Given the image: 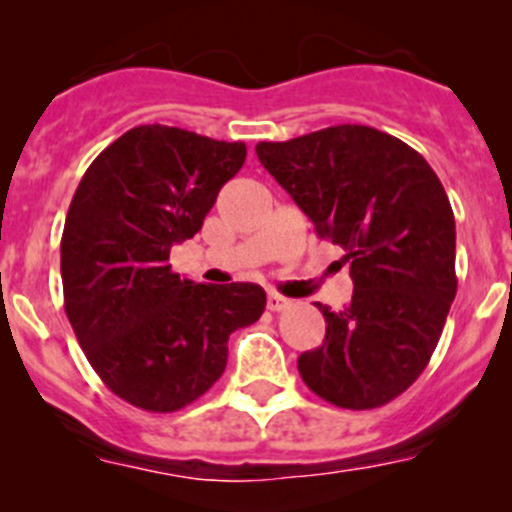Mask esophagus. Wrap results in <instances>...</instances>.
Listing matches in <instances>:
<instances>
[{
	"instance_id": "1",
	"label": "esophagus",
	"mask_w": 512,
	"mask_h": 512,
	"mask_svg": "<svg viewBox=\"0 0 512 512\" xmlns=\"http://www.w3.org/2000/svg\"><path fill=\"white\" fill-rule=\"evenodd\" d=\"M287 307H289L287 297H282V294H277V292L267 294V309H270V312H282V309H287Z\"/></svg>"
}]
</instances>
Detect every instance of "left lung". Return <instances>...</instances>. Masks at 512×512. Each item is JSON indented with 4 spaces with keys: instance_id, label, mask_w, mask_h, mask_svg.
Here are the masks:
<instances>
[{
    "instance_id": "obj_1",
    "label": "left lung",
    "mask_w": 512,
    "mask_h": 512,
    "mask_svg": "<svg viewBox=\"0 0 512 512\" xmlns=\"http://www.w3.org/2000/svg\"><path fill=\"white\" fill-rule=\"evenodd\" d=\"M267 173L319 237L344 250L352 304L332 312L322 347L304 352V384L339 409H376L431 361L456 297V220L421 153L371 126H329L257 143Z\"/></svg>"
}]
</instances>
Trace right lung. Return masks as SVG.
I'll return each instance as SVG.
<instances>
[{
    "label": "right lung",
    "instance_id": "add662e5",
    "mask_svg": "<svg viewBox=\"0 0 512 512\" xmlns=\"http://www.w3.org/2000/svg\"><path fill=\"white\" fill-rule=\"evenodd\" d=\"M245 143L138 126L89 165L61 235L64 309L103 384L131 406L170 414L223 376L227 339L262 317L252 282L195 285L170 247L203 227Z\"/></svg>",
    "mask_w": 512,
    "mask_h": 512
}]
</instances>
